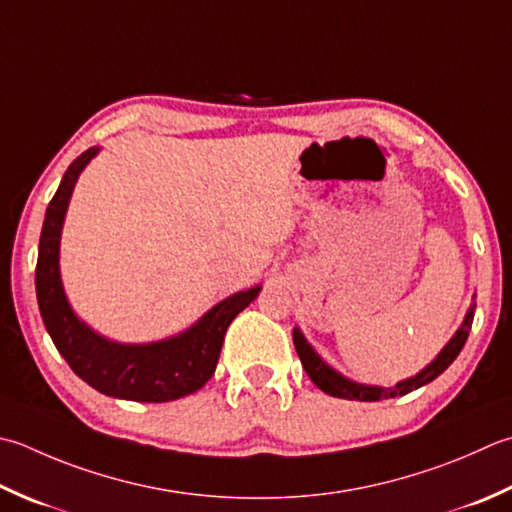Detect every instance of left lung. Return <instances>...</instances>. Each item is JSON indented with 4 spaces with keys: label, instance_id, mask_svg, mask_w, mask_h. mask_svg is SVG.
Segmentation results:
<instances>
[{
    "label": "left lung",
    "instance_id": "8db88e82",
    "mask_svg": "<svg viewBox=\"0 0 512 512\" xmlns=\"http://www.w3.org/2000/svg\"><path fill=\"white\" fill-rule=\"evenodd\" d=\"M473 317H475V304L468 308L466 319L462 328L457 330L455 337L450 339L446 344V348L442 353L437 355L435 362H430L422 373H417L415 377L404 379V382H399L393 388H379V386H362V384H355L350 382V379L342 377L339 373H335L333 368L328 364L322 362V357H319L310 344L304 339V335L299 333V328L293 330V344L299 359H302V366L306 370V375L313 379V384L317 388H322L326 395H333L339 399H357V402H379V399H390V397H402L413 393V390L426 386L428 382H433L435 377H439L444 373V370L455 362L457 355L462 353V348L468 339L470 333V326H473Z\"/></svg>",
    "mask_w": 512,
    "mask_h": 512
}]
</instances>
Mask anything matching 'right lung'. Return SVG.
I'll use <instances>...</instances> for the list:
<instances>
[{
  "label": "right lung",
  "instance_id": "1",
  "mask_svg": "<svg viewBox=\"0 0 512 512\" xmlns=\"http://www.w3.org/2000/svg\"><path fill=\"white\" fill-rule=\"evenodd\" d=\"M95 155L97 148H88L68 166L46 208L35 268L39 313L59 355L88 386L130 402H173L195 393L213 377L230 322L262 288L235 293L208 310L186 333L155 344L108 342L79 322L66 302L59 279V237L77 177Z\"/></svg>",
  "mask_w": 512,
  "mask_h": 512
}]
</instances>
